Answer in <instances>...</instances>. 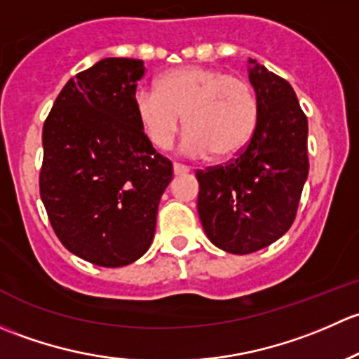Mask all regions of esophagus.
Listing matches in <instances>:
<instances>
[{"label": "esophagus", "mask_w": 359, "mask_h": 359, "mask_svg": "<svg viewBox=\"0 0 359 359\" xmlns=\"http://www.w3.org/2000/svg\"><path fill=\"white\" fill-rule=\"evenodd\" d=\"M172 171H175V176H181V175H187V172H190V168H187V165H183V164H175L172 165Z\"/></svg>", "instance_id": "34e87169"}]
</instances>
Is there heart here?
I'll list each match as a JSON object with an SVG mask.
<instances>
[{
  "mask_svg": "<svg viewBox=\"0 0 359 359\" xmlns=\"http://www.w3.org/2000/svg\"><path fill=\"white\" fill-rule=\"evenodd\" d=\"M135 112L147 138L158 150L171 149L183 117L184 150L224 161L252 138L257 98L243 77L188 65L162 74L157 90L138 88Z\"/></svg>",
  "mask_w": 359,
  "mask_h": 359,
  "instance_id": "heart-1",
  "label": "heart"
}]
</instances>
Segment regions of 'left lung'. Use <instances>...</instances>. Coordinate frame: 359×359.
<instances>
[{
  "mask_svg": "<svg viewBox=\"0 0 359 359\" xmlns=\"http://www.w3.org/2000/svg\"><path fill=\"white\" fill-rule=\"evenodd\" d=\"M257 123L249 145L224 165L197 171L198 216L230 254L264 249L289 231L308 180V119L283 77L249 58Z\"/></svg>",
  "mask_w": 359,
  "mask_h": 359,
  "instance_id": "8db88e82",
  "label": "left lung"
}]
</instances>
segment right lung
Returning a JSON list of instances; mask_svg holds the SVG:
<instances>
[{"mask_svg": "<svg viewBox=\"0 0 359 359\" xmlns=\"http://www.w3.org/2000/svg\"><path fill=\"white\" fill-rule=\"evenodd\" d=\"M143 60L103 58L69 79L43 128L39 191L74 256L121 268L152 245L172 164L143 133L135 93Z\"/></svg>", "mask_w": 359, "mask_h": 359, "instance_id": "1", "label": "right lung"}]
</instances>
